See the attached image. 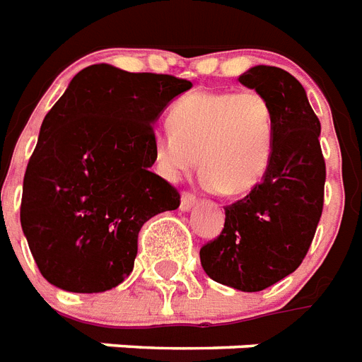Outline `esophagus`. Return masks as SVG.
Here are the masks:
<instances>
[{"label": "esophagus", "instance_id": "obj_1", "mask_svg": "<svg viewBox=\"0 0 362 362\" xmlns=\"http://www.w3.org/2000/svg\"><path fill=\"white\" fill-rule=\"evenodd\" d=\"M197 204V198L192 197V194H189V192H183L181 194V204H179V210L183 211H191L192 210V206Z\"/></svg>", "mask_w": 362, "mask_h": 362}]
</instances>
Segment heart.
<instances>
[{
	"label": "heart",
	"instance_id": "b5f03b06",
	"mask_svg": "<svg viewBox=\"0 0 362 362\" xmlns=\"http://www.w3.org/2000/svg\"><path fill=\"white\" fill-rule=\"evenodd\" d=\"M170 129L154 133V170L168 181L198 165L204 183L243 194L262 181L273 156L274 112L257 91H198L171 107Z\"/></svg>",
	"mask_w": 362,
	"mask_h": 362
}]
</instances>
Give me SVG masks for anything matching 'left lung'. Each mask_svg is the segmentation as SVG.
<instances>
[{
    "mask_svg": "<svg viewBox=\"0 0 362 362\" xmlns=\"http://www.w3.org/2000/svg\"><path fill=\"white\" fill-rule=\"evenodd\" d=\"M238 81L273 107V156L250 194L225 208V227L202 246L200 263L211 281L259 292L303 262L322 214L326 165L320 122L294 76L257 64Z\"/></svg>",
    "mask_w": 362,
    "mask_h": 362,
    "instance_id": "left-lung-1",
    "label": "left lung"
}]
</instances>
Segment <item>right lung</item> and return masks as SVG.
I'll return each mask as SVG.
<instances>
[{
  "label": "right lung",
  "instance_id": "1",
  "mask_svg": "<svg viewBox=\"0 0 362 362\" xmlns=\"http://www.w3.org/2000/svg\"><path fill=\"white\" fill-rule=\"evenodd\" d=\"M191 88L103 62L78 72L43 118L24 173L21 225L53 286L112 290L133 271L141 227L179 208V192L151 171L152 126Z\"/></svg>",
  "mask_w": 362,
  "mask_h": 362
}]
</instances>
